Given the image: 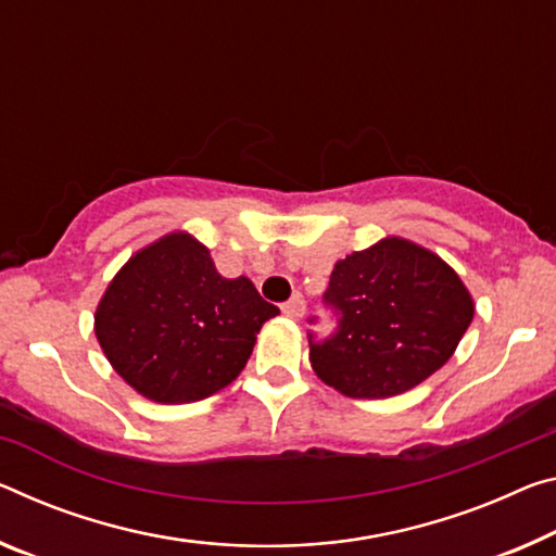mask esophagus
<instances>
[{"instance_id":"1","label":"esophagus","mask_w":556,"mask_h":556,"mask_svg":"<svg viewBox=\"0 0 556 556\" xmlns=\"http://www.w3.org/2000/svg\"><path fill=\"white\" fill-rule=\"evenodd\" d=\"M281 312H285L287 316H292V319H299V316H304V312H306L304 296L302 294H294L292 299H289V302L281 304Z\"/></svg>"}]
</instances>
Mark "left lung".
I'll return each instance as SVG.
<instances>
[{"mask_svg":"<svg viewBox=\"0 0 556 556\" xmlns=\"http://www.w3.org/2000/svg\"><path fill=\"white\" fill-rule=\"evenodd\" d=\"M324 306L337 326L321 339L309 331L312 368L351 399H389L426 381L453 356L475 314L460 277L399 237L341 260Z\"/></svg>","mask_w":556,"mask_h":556,"instance_id":"8db88e82","label":"left lung"}]
</instances>
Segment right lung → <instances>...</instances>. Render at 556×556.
<instances>
[{
	"label": "right lung",
	"mask_w": 556,
	"mask_h": 556,
	"mask_svg": "<svg viewBox=\"0 0 556 556\" xmlns=\"http://www.w3.org/2000/svg\"><path fill=\"white\" fill-rule=\"evenodd\" d=\"M277 314L250 279H225L205 247L178 232L118 271L96 312V337L146 399L190 403L240 376L262 324Z\"/></svg>",
	"instance_id": "right-lung-1"
}]
</instances>
